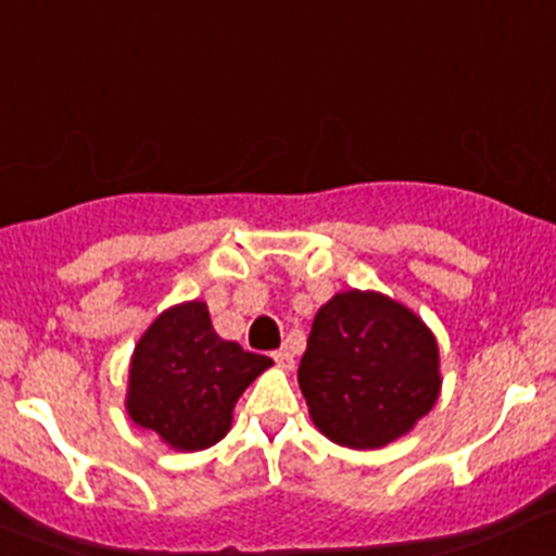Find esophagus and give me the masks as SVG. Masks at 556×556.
<instances>
[{
	"instance_id": "1",
	"label": "esophagus",
	"mask_w": 556,
	"mask_h": 556,
	"mask_svg": "<svg viewBox=\"0 0 556 556\" xmlns=\"http://www.w3.org/2000/svg\"><path fill=\"white\" fill-rule=\"evenodd\" d=\"M273 358H276L280 369H291V366H294V353H291V348H280V351L273 353Z\"/></svg>"
}]
</instances>
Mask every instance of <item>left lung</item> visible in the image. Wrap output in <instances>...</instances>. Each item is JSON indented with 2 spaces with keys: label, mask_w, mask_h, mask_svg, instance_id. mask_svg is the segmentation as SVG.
<instances>
[{
  "label": "left lung",
  "mask_w": 556,
  "mask_h": 556,
  "mask_svg": "<svg viewBox=\"0 0 556 556\" xmlns=\"http://www.w3.org/2000/svg\"><path fill=\"white\" fill-rule=\"evenodd\" d=\"M296 380L326 439L380 450L437 404V337L417 313L380 291H340L313 318Z\"/></svg>",
  "instance_id": "obj_1"
}]
</instances>
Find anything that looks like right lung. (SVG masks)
Listing matches in <instances>:
<instances>
[{"mask_svg":"<svg viewBox=\"0 0 556 556\" xmlns=\"http://www.w3.org/2000/svg\"><path fill=\"white\" fill-rule=\"evenodd\" d=\"M270 366L267 356L222 340L205 302H181L136 342L125 409L170 450H205L227 437L238 399Z\"/></svg>","mask_w":556,"mask_h":556,"instance_id":"right-lung-1","label":"right lung"}]
</instances>
